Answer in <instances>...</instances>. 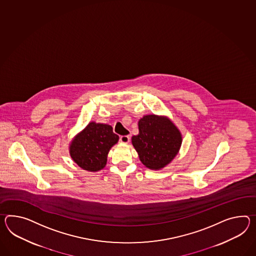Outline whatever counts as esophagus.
I'll use <instances>...</instances> for the list:
<instances>
[{
  "label": "esophagus",
  "instance_id": "esophagus-1",
  "mask_svg": "<svg viewBox=\"0 0 256 256\" xmlns=\"http://www.w3.org/2000/svg\"><path fill=\"white\" fill-rule=\"evenodd\" d=\"M130 135H123V136H120V137H119V140H120L121 142H123V144H128V142H130Z\"/></svg>",
  "mask_w": 256,
  "mask_h": 256
}]
</instances>
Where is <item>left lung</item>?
<instances>
[{"instance_id": "8db88e82", "label": "left lung", "mask_w": 256, "mask_h": 256, "mask_svg": "<svg viewBox=\"0 0 256 256\" xmlns=\"http://www.w3.org/2000/svg\"><path fill=\"white\" fill-rule=\"evenodd\" d=\"M181 134L176 126L164 118L145 116L138 121V134L132 144L146 168H164L176 156L181 146Z\"/></svg>"}]
</instances>
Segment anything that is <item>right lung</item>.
Returning <instances> with one entry per match:
<instances>
[{"label": "right lung", "instance_id": "add662e5", "mask_svg": "<svg viewBox=\"0 0 256 256\" xmlns=\"http://www.w3.org/2000/svg\"><path fill=\"white\" fill-rule=\"evenodd\" d=\"M111 126L90 123L70 145V156L82 169L99 171L106 166L108 152L118 142Z\"/></svg>", "mask_w": 256, "mask_h": 256}]
</instances>
